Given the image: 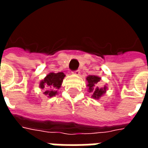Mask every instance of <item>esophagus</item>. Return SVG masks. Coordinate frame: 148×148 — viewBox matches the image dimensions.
I'll list each match as a JSON object with an SVG mask.
<instances>
[{"label":"esophagus","mask_w":148,"mask_h":148,"mask_svg":"<svg viewBox=\"0 0 148 148\" xmlns=\"http://www.w3.org/2000/svg\"><path fill=\"white\" fill-rule=\"evenodd\" d=\"M72 74H75V75H80V71H74V72H72Z\"/></svg>","instance_id":"esophagus-1"}]
</instances>
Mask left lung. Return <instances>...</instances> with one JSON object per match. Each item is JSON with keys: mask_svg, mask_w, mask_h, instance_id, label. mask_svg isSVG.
<instances>
[{"mask_svg": "<svg viewBox=\"0 0 148 148\" xmlns=\"http://www.w3.org/2000/svg\"><path fill=\"white\" fill-rule=\"evenodd\" d=\"M87 88L88 92L91 93V97L95 100L100 99L106 94L107 91V86H105L102 88H99L97 85L101 81V77L97 75H89L86 77Z\"/></svg>", "mask_w": 148, "mask_h": 148, "instance_id": "obj_1", "label": "left lung"}]
</instances>
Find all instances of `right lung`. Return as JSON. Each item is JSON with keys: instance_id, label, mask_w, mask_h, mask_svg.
Returning <instances> with one entry per match:
<instances>
[{"instance_id": "add662e5", "label": "right lung", "mask_w": 148, "mask_h": 148, "mask_svg": "<svg viewBox=\"0 0 148 148\" xmlns=\"http://www.w3.org/2000/svg\"><path fill=\"white\" fill-rule=\"evenodd\" d=\"M65 75L62 72L49 73L42 80L39 82V88L44 90L43 94L48 97H55L58 94V90L62 83Z\"/></svg>"}]
</instances>
